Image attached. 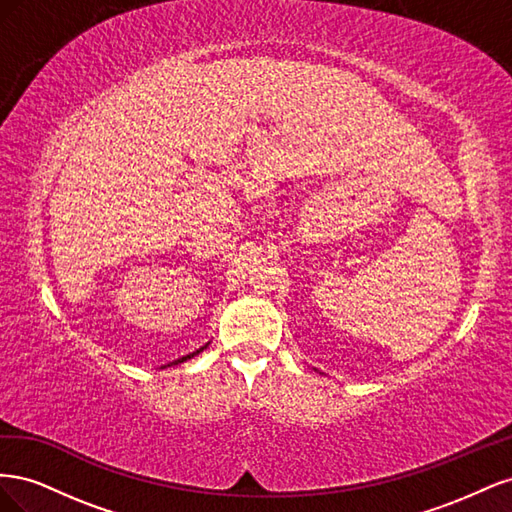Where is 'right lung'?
Returning a JSON list of instances; mask_svg holds the SVG:
<instances>
[{
	"label": "right lung",
	"mask_w": 512,
	"mask_h": 512,
	"mask_svg": "<svg viewBox=\"0 0 512 512\" xmlns=\"http://www.w3.org/2000/svg\"><path fill=\"white\" fill-rule=\"evenodd\" d=\"M207 346H209V344H205V346H203V348H198V350H196V352H192V354H188V356H181V359H177V361H175V365H177V363H183V361H188V359H192V356H196V354H198V352H203V350H205V348H207Z\"/></svg>",
	"instance_id": "add662e5"
}]
</instances>
